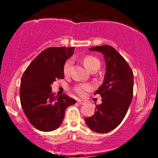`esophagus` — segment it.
Returning a JSON list of instances; mask_svg holds the SVG:
<instances>
[{
	"label": "esophagus",
	"mask_w": 158,
	"mask_h": 158,
	"mask_svg": "<svg viewBox=\"0 0 158 158\" xmlns=\"http://www.w3.org/2000/svg\"><path fill=\"white\" fill-rule=\"evenodd\" d=\"M78 103H79L80 105H84L85 104V102L84 100H82V99H78Z\"/></svg>",
	"instance_id": "1"
}]
</instances>
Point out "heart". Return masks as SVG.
<instances>
[{
    "label": "heart",
    "mask_w": 158,
    "mask_h": 158,
    "mask_svg": "<svg viewBox=\"0 0 158 158\" xmlns=\"http://www.w3.org/2000/svg\"><path fill=\"white\" fill-rule=\"evenodd\" d=\"M83 62H84V64L85 68L88 69V70H90L91 68H99V64H100V62L98 60L97 58L94 57V56H88L86 57H85L84 60H83ZM72 64H73V61L72 59H69L65 62L64 65V73L65 75H68V74L70 73V68H71ZM91 89V86L88 84H82L79 85L76 88V91L77 92V94H79V95H83L85 94V91H87V90H90Z\"/></svg>",
    "instance_id": "heart-1"
}]
</instances>
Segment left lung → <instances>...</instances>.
Returning <instances> with one entry per match:
<instances>
[{
	"mask_svg": "<svg viewBox=\"0 0 158 158\" xmlns=\"http://www.w3.org/2000/svg\"><path fill=\"white\" fill-rule=\"evenodd\" d=\"M104 56L106 69L104 81L94 94H100L102 104L96 106L92 117L85 119L91 130L107 133L120 124L133 97L134 77L131 68L115 49L108 45L89 48Z\"/></svg>",
	"mask_w": 158,
	"mask_h": 158,
	"instance_id": "1",
	"label": "left lung"
}]
</instances>
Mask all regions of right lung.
Listing matches in <instances>:
<instances>
[{"label": "right lung", "mask_w": 158, "mask_h": 158, "mask_svg": "<svg viewBox=\"0 0 158 158\" xmlns=\"http://www.w3.org/2000/svg\"><path fill=\"white\" fill-rule=\"evenodd\" d=\"M75 48H50L43 50L30 63L21 80L20 99L30 123L41 131H51L61 126L64 111L76 103L66 94L52 92L51 85L64 79L65 61Z\"/></svg>", "instance_id": "add662e5"}]
</instances>
